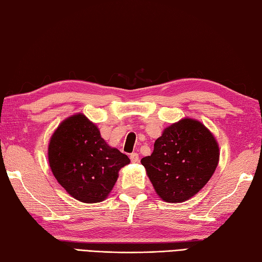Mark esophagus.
I'll list each match as a JSON object with an SVG mask.
<instances>
[{
    "mask_svg": "<svg viewBox=\"0 0 262 262\" xmlns=\"http://www.w3.org/2000/svg\"><path fill=\"white\" fill-rule=\"evenodd\" d=\"M129 158H130V161L132 162H138V160H140V158H138V155H137V153H132V155L129 156Z\"/></svg>",
    "mask_w": 262,
    "mask_h": 262,
    "instance_id": "obj_1",
    "label": "esophagus"
}]
</instances>
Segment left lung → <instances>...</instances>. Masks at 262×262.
<instances>
[{"mask_svg":"<svg viewBox=\"0 0 262 262\" xmlns=\"http://www.w3.org/2000/svg\"><path fill=\"white\" fill-rule=\"evenodd\" d=\"M216 137L201 121L183 118L166 127L141 162L161 200L181 203L206 186L219 162Z\"/></svg>","mask_w":262,"mask_h":262,"instance_id":"left-lung-1","label":"left lung"}]
</instances>
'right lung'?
Returning <instances> with one entry per match:
<instances>
[{"mask_svg":"<svg viewBox=\"0 0 262 262\" xmlns=\"http://www.w3.org/2000/svg\"><path fill=\"white\" fill-rule=\"evenodd\" d=\"M48 158L58 183L84 203L104 201L120 169L130 162L107 144L97 126L83 114L66 118L58 126L50 138Z\"/></svg>","mask_w":262,"mask_h":262,"instance_id":"right-lung-1","label":"right lung"}]
</instances>
